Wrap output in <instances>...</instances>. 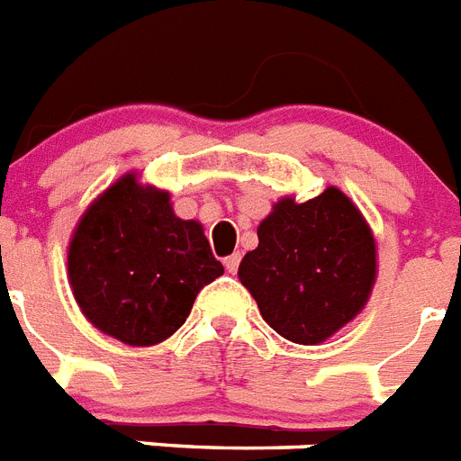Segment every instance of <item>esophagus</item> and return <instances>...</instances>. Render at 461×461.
Here are the masks:
<instances>
[{
  "mask_svg": "<svg viewBox=\"0 0 461 461\" xmlns=\"http://www.w3.org/2000/svg\"><path fill=\"white\" fill-rule=\"evenodd\" d=\"M240 258H242V257H240V254H230V257H226V258H223V266H226V270H228V273H230V275H235V273H238Z\"/></svg>",
  "mask_w": 461,
  "mask_h": 461,
  "instance_id": "1",
  "label": "esophagus"
}]
</instances>
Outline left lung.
Instances as JSON below:
<instances>
[{"mask_svg":"<svg viewBox=\"0 0 461 461\" xmlns=\"http://www.w3.org/2000/svg\"><path fill=\"white\" fill-rule=\"evenodd\" d=\"M257 233L238 277L279 336L320 345L366 308L377 277L375 238L340 188L305 203L285 195Z\"/></svg>","mask_w":461,"mask_h":461,"instance_id":"left-lung-1","label":"left lung"}]
</instances>
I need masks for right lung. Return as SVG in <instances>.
Here are the masks:
<instances>
[{
	"mask_svg": "<svg viewBox=\"0 0 461 461\" xmlns=\"http://www.w3.org/2000/svg\"><path fill=\"white\" fill-rule=\"evenodd\" d=\"M223 275L203 223L179 219L170 193L128 172L81 214L67 277L90 324L123 345L149 348L186 321L204 285Z\"/></svg>",
	"mask_w": 461,
	"mask_h": 461,
	"instance_id": "right-lung-1",
	"label": "right lung"
}]
</instances>
